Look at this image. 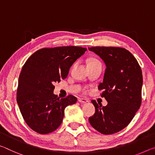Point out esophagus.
Here are the masks:
<instances>
[{"mask_svg":"<svg viewBox=\"0 0 155 155\" xmlns=\"http://www.w3.org/2000/svg\"><path fill=\"white\" fill-rule=\"evenodd\" d=\"M78 101H79L81 104H84L88 103V100H87L86 99H83V98H79V99H78Z\"/></svg>","mask_w":155,"mask_h":155,"instance_id":"obj_1","label":"esophagus"}]
</instances>
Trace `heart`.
Returning a JSON list of instances; mask_svg holds the SVG:
<instances>
[{
	"label": "heart",
	"mask_w": 155,
	"mask_h": 155,
	"mask_svg": "<svg viewBox=\"0 0 155 155\" xmlns=\"http://www.w3.org/2000/svg\"><path fill=\"white\" fill-rule=\"evenodd\" d=\"M90 61H97V60H95V59H92V60H90ZM89 61V62H90Z\"/></svg>",
	"instance_id": "heart-1"
}]
</instances>
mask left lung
<instances>
[{"label":"left lung","mask_w":155,"mask_h":155,"mask_svg":"<svg viewBox=\"0 0 155 155\" xmlns=\"http://www.w3.org/2000/svg\"><path fill=\"white\" fill-rule=\"evenodd\" d=\"M88 50L104 61L106 66L99 90L107 101L106 106L92 103L95 113L90 124L104 134L116 133L133 119L141 104L143 75L134 56L126 49L114 47H92Z\"/></svg>","instance_id":"left-lung-1"}]
</instances>
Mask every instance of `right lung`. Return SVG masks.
Instances as JSON below:
<instances>
[{
	"label": "right lung",
	"instance_id": "add662e5",
	"mask_svg": "<svg viewBox=\"0 0 155 155\" xmlns=\"http://www.w3.org/2000/svg\"><path fill=\"white\" fill-rule=\"evenodd\" d=\"M86 48L68 46L43 48L34 52L23 65L18 78L16 101L25 121L34 131L48 134L60 126L65 108L76 104L72 95L59 99L54 83L60 82Z\"/></svg>",
	"mask_w": 155,
	"mask_h": 155
}]
</instances>
